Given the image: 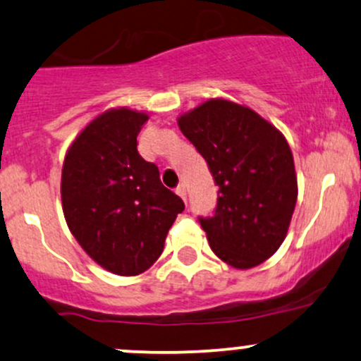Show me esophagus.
Instances as JSON below:
<instances>
[{
	"label": "esophagus",
	"instance_id": "esophagus-1",
	"mask_svg": "<svg viewBox=\"0 0 361 361\" xmlns=\"http://www.w3.org/2000/svg\"><path fill=\"white\" fill-rule=\"evenodd\" d=\"M176 193L178 195L181 197V199H183L185 202H187V188H185V185L181 183V185H178V188H176Z\"/></svg>",
	"mask_w": 361,
	"mask_h": 361
}]
</instances>
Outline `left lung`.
<instances>
[{
    "label": "left lung",
    "instance_id": "left-lung-1",
    "mask_svg": "<svg viewBox=\"0 0 361 361\" xmlns=\"http://www.w3.org/2000/svg\"><path fill=\"white\" fill-rule=\"evenodd\" d=\"M219 187L212 217H200L212 252L235 269L272 257L286 238L298 197L283 133L255 111L209 99L178 118Z\"/></svg>",
    "mask_w": 361,
    "mask_h": 361
}]
</instances>
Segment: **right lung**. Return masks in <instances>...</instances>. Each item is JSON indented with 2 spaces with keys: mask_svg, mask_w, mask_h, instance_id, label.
<instances>
[{
  "mask_svg": "<svg viewBox=\"0 0 361 361\" xmlns=\"http://www.w3.org/2000/svg\"><path fill=\"white\" fill-rule=\"evenodd\" d=\"M145 113L108 109L78 133L61 171L63 214L87 255L118 276L156 262L185 204L137 150Z\"/></svg>",
  "mask_w": 361,
  "mask_h": 361,
  "instance_id": "right-lung-1",
  "label": "right lung"
}]
</instances>
